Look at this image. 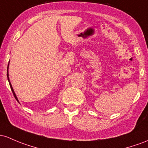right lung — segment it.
<instances>
[{
	"instance_id": "obj_1",
	"label": "right lung",
	"mask_w": 148,
	"mask_h": 148,
	"mask_svg": "<svg viewBox=\"0 0 148 148\" xmlns=\"http://www.w3.org/2000/svg\"><path fill=\"white\" fill-rule=\"evenodd\" d=\"M8 69H9V64H8V69H7V77H8V82H9L10 86V88H11V90H12V93H13V95H14V98H15L16 100L18 102H19V101H18V99H17V97H16L15 93H14V89H13V88H12V84H11V83H10V79H9V73H8Z\"/></svg>"
}]
</instances>
